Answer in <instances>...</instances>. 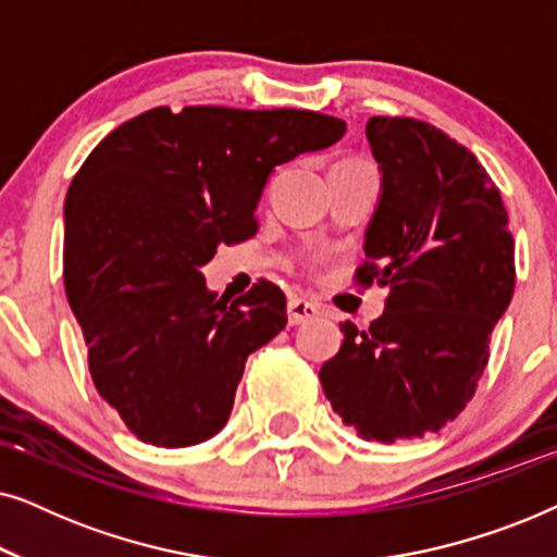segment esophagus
I'll list each match as a JSON object with an SVG mask.
<instances>
[{"label":"esophagus","instance_id":"1","mask_svg":"<svg viewBox=\"0 0 557 557\" xmlns=\"http://www.w3.org/2000/svg\"><path fill=\"white\" fill-rule=\"evenodd\" d=\"M286 311H288V324L292 326L311 322V319H317L319 314H322V309H319L314 301L301 299V296H292V299H288Z\"/></svg>","mask_w":557,"mask_h":557}]
</instances>
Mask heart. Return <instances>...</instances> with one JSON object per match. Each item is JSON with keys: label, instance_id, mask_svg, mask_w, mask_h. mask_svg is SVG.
Here are the masks:
<instances>
[{"label": "heart", "instance_id": "1", "mask_svg": "<svg viewBox=\"0 0 557 557\" xmlns=\"http://www.w3.org/2000/svg\"><path fill=\"white\" fill-rule=\"evenodd\" d=\"M352 162H360V159H352Z\"/></svg>", "mask_w": 557, "mask_h": 557}]
</instances>
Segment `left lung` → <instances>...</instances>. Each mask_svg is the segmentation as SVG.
<instances>
[{"label":"left lung","mask_w":557,"mask_h":557,"mask_svg":"<svg viewBox=\"0 0 557 557\" xmlns=\"http://www.w3.org/2000/svg\"><path fill=\"white\" fill-rule=\"evenodd\" d=\"M383 195L368 225L362 286H391L368 330L339 324L319 370L326 400L364 441L436 433L474 398L490 339L515 292V240L490 174L441 128L368 121Z\"/></svg>","instance_id":"1"}]
</instances>
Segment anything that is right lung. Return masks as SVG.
<instances>
[{"label":"right lung","mask_w":557,"mask_h":557,"mask_svg":"<svg viewBox=\"0 0 557 557\" xmlns=\"http://www.w3.org/2000/svg\"><path fill=\"white\" fill-rule=\"evenodd\" d=\"M345 132L317 111L159 106L113 128L75 172L65 294L96 391L144 444L195 446L227 423L248 355L286 326V296L261 278L227 304L200 265L220 243L256 235L273 166Z\"/></svg>","instance_id":"1"}]
</instances>
